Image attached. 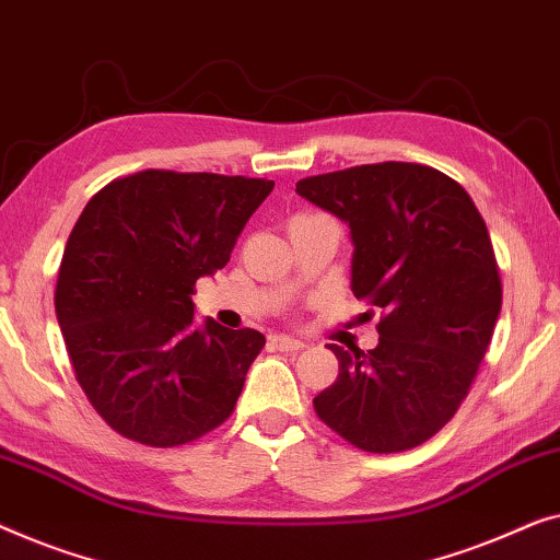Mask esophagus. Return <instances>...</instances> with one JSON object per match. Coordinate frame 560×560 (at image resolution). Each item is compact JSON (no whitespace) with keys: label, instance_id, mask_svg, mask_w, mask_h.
Listing matches in <instances>:
<instances>
[{"label":"esophagus","instance_id":"esophagus-1","mask_svg":"<svg viewBox=\"0 0 560 560\" xmlns=\"http://www.w3.org/2000/svg\"><path fill=\"white\" fill-rule=\"evenodd\" d=\"M269 342L273 350H281V352H299L304 348L302 340H294V337H289V335H271Z\"/></svg>","mask_w":560,"mask_h":560}]
</instances>
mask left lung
Listing matches in <instances>:
<instances>
[{
	"instance_id": "left-lung-1",
	"label": "left lung",
	"mask_w": 560,
	"mask_h": 560,
	"mask_svg": "<svg viewBox=\"0 0 560 560\" xmlns=\"http://www.w3.org/2000/svg\"><path fill=\"white\" fill-rule=\"evenodd\" d=\"M296 192L350 228V289L381 306V340L340 360L314 411L362 452H406L456 413L492 340L502 283L467 190L411 162L306 177Z\"/></svg>"
}]
</instances>
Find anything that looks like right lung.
<instances>
[{
    "instance_id": "obj_1",
    "label": "right lung",
    "mask_w": 560,
    "mask_h": 560,
    "mask_svg": "<svg viewBox=\"0 0 560 560\" xmlns=\"http://www.w3.org/2000/svg\"><path fill=\"white\" fill-rule=\"evenodd\" d=\"M271 179L147 170L85 205L62 254L55 314L75 377L121 436L179 446L233 413L266 337L195 325V281L231 261Z\"/></svg>"
}]
</instances>
